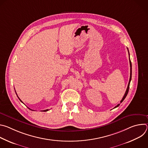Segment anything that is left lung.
Listing matches in <instances>:
<instances>
[{"mask_svg": "<svg viewBox=\"0 0 148 148\" xmlns=\"http://www.w3.org/2000/svg\"><path fill=\"white\" fill-rule=\"evenodd\" d=\"M128 49V48H127ZM128 54H129V57H130V53H129V50H128ZM130 67H131V73H130V81H129V83H128V87H127V88H126V92H125V94H124V95H123V98H122V100L121 101V103H122V101L125 99V98H126V95H127V94H128V91H129V89H130V82H131V78H132V64H131V60H130ZM120 104H118L116 106H115V108H116V107H118L119 105Z\"/></svg>", "mask_w": 148, "mask_h": 148, "instance_id": "1", "label": "left lung"}]
</instances>
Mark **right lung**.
Listing matches in <instances>:
<instances>
[{
	"label": "right lung",
	"mask_w": 148,
	"mask_h": 148,
	"mask_svg": "<svg viewBox=\"0 0 148 148\" xmlns=\"http://www.w3.org/2000/svg\"><path fill=\"white\" fill-rule=\"evenodd\" d=\"M15 92H16V91H15ZM16 95H17V94H16ZM17 97H18V96H17ZM18 99H20V101L21 102H22V101H21V100H20V99L19 98H18ZM29 109H30V108H29ZM30 110H31V109H30ZM32 111H33V110H32ZM49 111V110H43V111H44V112H46V111Z\"/></svg>",
	"instance_id": "add662e5"
}]
</instances>
